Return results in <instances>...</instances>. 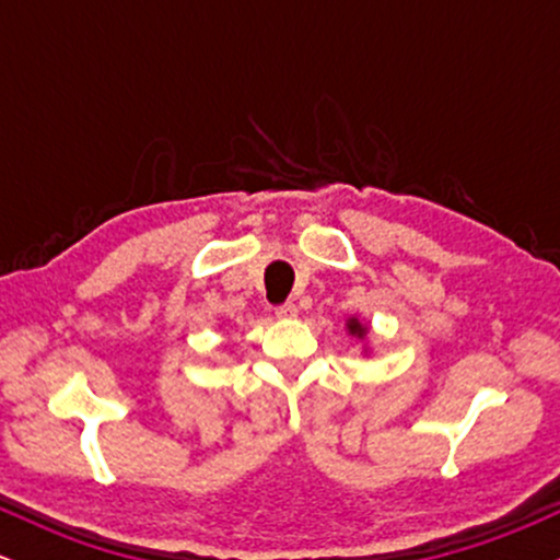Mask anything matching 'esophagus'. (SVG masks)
Here are the masks:
<instances>
[{"instance_id":"obj_1","label":"esophagus","mask_w":560,"mask_h":560,"mask_svg":"<svg viewBox=\"0 0 560 560\" xmlns=\"http://www.w3.org/2000/svg\"><path fill=\"white\" fill-rule=\"evenodd\" d=\"M276 316L284 318V320H289V318H298V305H294V302H284V305L276 307Z\"/></svg>"}]
</instances>
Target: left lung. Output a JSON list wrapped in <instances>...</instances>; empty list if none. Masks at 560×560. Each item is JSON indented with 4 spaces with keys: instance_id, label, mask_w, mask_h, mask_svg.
Instances as JSON below:
<instances>
[{
    "instance_id": "obj_1",
    "label": "left lung",
    "mask_w": 560,
    "mask_h": 560,
    "mask_svg": "<svg viewBox=\"0 0 560 560\" xmlns=\"http://www.w3.org/2000/svg\"><path fill=\"white\" fill-rule=\"evenodd\" d=\"M347 331H350L352 337L363 339L365 337V324H361V320H358V318H350V320H347Z\"/></svg>"
}]
</instances>
